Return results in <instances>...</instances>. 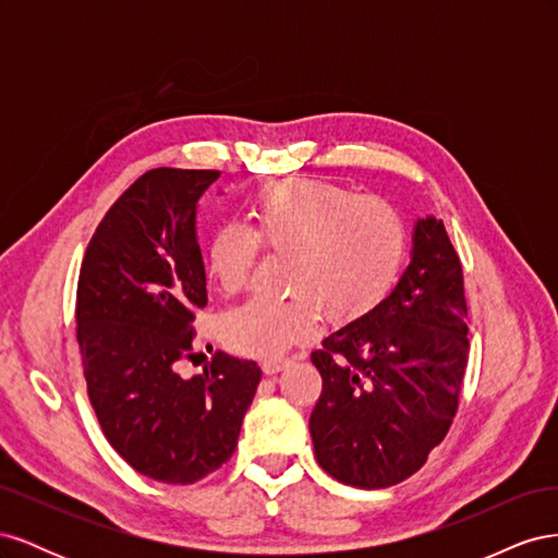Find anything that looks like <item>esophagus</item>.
Masks as SVG:
<instances>
[{
  "label": "esophagus",
  "mask_w": 558,
  "mask_h": 558,
  "mask_svg": "<svg viewBox=\"0 0 558 558\" xmlns=\"http://www.w3.org/2000/svg\"><path fill=\"white\" fill-rule=\"evenodd\" d=\"M286 365H289V359H281V356L265 359V361H263V373H265L267 377H272V375L279 373V369H283Z\"/></svg>",
  "instance_id": "esophagus-1"
}]
</instances>
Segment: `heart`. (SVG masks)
<instances>
[{"instance_id": "heart-1", "label": "heart", "mask_w": 558, "mask_h": 558, "mask_svg": "<svg viewBox=\"0 0 558 558\" xmlns=\"http://www.w3.org/2000/svg\"><path fill=\"white\" fill-rule=\"evenodd\" d=\"M286 253L283 300L251 298L221 318L223 342L248 356H277L305 340L320 310L335 324L359 318L391 291L408 258L404 216L381 197L320 179L269 185L248 211V228L218 226L207 269L218 289L240 291L258 248Z\"/></svg>"}]
</instances>
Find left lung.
<instances>
[{
	"label": "left lung",
	"instance_id": "8db88e82",
	"mask_svg": "<svg viewBox=\"0 0 558 558\" xmlns=\"http://www.w3.org/2000/svg\"><path fill=\"white\" fill-rule=\"evenodd\" d=\"M463 269L440 218H418L393 291L324 337L310 416L318 465L356 488L393 486L426 463L459 410L468 365Z\"/></svg>",
	"mask_w": 558,
	"mask_h": 558
}]
</instances>
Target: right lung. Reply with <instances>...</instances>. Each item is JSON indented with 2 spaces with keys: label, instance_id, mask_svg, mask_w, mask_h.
<instances>
[{
  "label": "right lung",
  "instance_id": "1",
  "mask_svg": "<svg viewBox=\"0 0 558 558\" xmlns=\"http://www.w3.org/2000/svg\"><path fill=\"white\" fill-rule=\"evenodd\" d=\"M216 170L158 167L97 226L81 265L76 340L88 398L109 445L142 475L193 484L238 447L260 367L216 351L183 379L195 310L207 305L197 202Z\"/></svg>",
  "mask_w": 558,
  "mask_h": 558
}]
</instances>
